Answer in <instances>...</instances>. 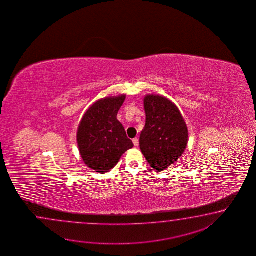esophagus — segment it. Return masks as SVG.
I'll list each match as a JSON object with an SVG mask.
<instances>
[{
	"label": "esophagus",
	"mask_w": 256,
	"mask_h": 256,
	"mask_svg": "<svg viewBox=\"0 0 256 256\" xmlns=\"http://www.w3.org/2000/svg\"><path fill=\"white\" fill-rule=\"evenodd\" d=\"M132 142H134V146H138V144H139V140H138V138H134V139H132Z\"/></svg>",
	"instance_id": "34e87169"
}]
</instances>
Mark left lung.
I'll list each match as a JSON object with an SVG mask.
<instances>
[{
	"instance_id": "left-lung-1",
	"label": "left lung",
	"mask_w": 256,
	"mask_h": 256,
	"mask_svg": "<svg viewBox=\"0 0 256 256\" xmlns=\"http://www.w3.org/2000/svg\"><path fill=\"white\" fill-rule=\"evenodd\" d=\"M144 106L146 120L140 136V149L151 168L163 171L185 152L188 130L180 110L168 98L146 95Z\"/></svg>"
}]
</instances>
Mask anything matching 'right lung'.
Wrapping results in <instances>:
<instances>
[{"label": "right lung", "mask_w": 256, "mask_h": 256, "mask_svg": "<svg viewBox=\"0 0 256 256\" xmlns=\"http://www.w3.org/2000/svg\"><path fill=\"white\" fill-rule=\"evenodd\" d=\"M126 95L98 100L88 110L78 128L76 141L82 159L100 174L109 172L124 152L134 147L117 114Z\"/></svg>", "instance_id": "add662e5"}]
</instances>
